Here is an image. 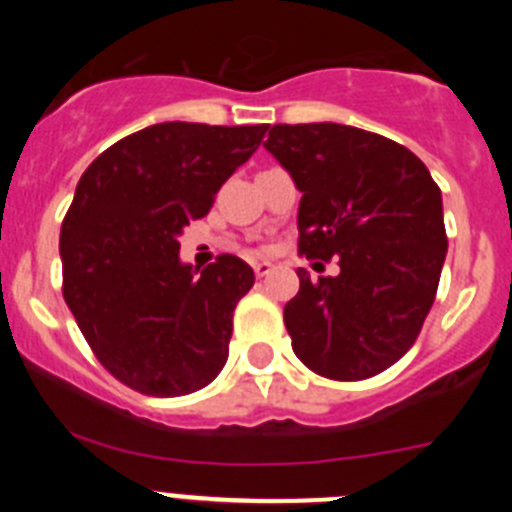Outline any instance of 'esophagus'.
Instances as JSON below:
<instances>
[{
  "label": "esophagus",
  "mask_w": 512,
  "mask_h": 512,
  "mask_svg": "<svg viewBox=\"0 0 512 512\" xmlns=\"http://www.w3.org/2000/svg\"><path fill=\"white\" fill-rule=\"evenodd\" d=\"M271 269H274V264H269V261H253L256 277H266V274H271Z\"/></svg>",
  "instance_id": "1"
}]
</instances>
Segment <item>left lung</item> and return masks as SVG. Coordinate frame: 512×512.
I'll return each instance as SVG.
<instances>
[{
    "mask_svg": "<svg viewBox=\"0 0 512 512\" xmlns=\"http://www.w3.org/2000/svg\"><path fill=\"white\" fill-rule=\"evenodd\" d=\"M264 148L302 192L300 253L341 266L318 282L297 271L284 305L297 359L338 382L384 372L436 300L449 248L441 189L413 151L351 125H274Z\"/></svg>",
    "mask_w": 512,
    "mask_h": 512,
    "instance_id": "8db88e82",
    "label": "left lung"
}]
</instances>
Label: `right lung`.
<instances>
[{
	"label": "right lung",
	"instance_id": "right-lung-1",
	"mask_svg": "<svg viewBox=\"0 0 512 512\" xmlns=\"http://www.w3.org/2000/svg\"><path fill=\"white\" fill-rule=\"evenodd\" d=\"M264 135L266 125L158 122L81 174L61 225L63 300L99 364L130 390L189 395L228 361L253 269L223 253L197 277L176 238L210 212Z\"/></svg>",
	"mask_w": 512,
	"mask_h": 512
}]
</instances>
